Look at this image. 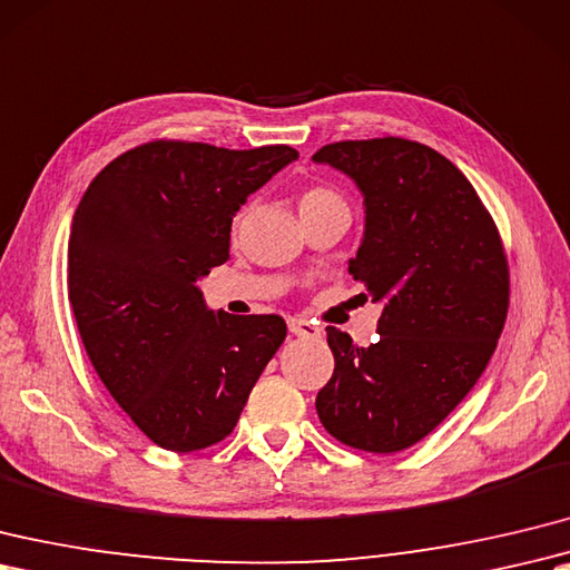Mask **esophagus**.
I'll return each mask as SVG.
<instances>
[{"label": "esophagus", "instance_id": "obj_1", "mask_svg": "<svg viewBox=\"0 0 570 570\" xmlns=\"http://www.w3.org/2000/svg\"><path fill=\"white\" fill-rule=\"evenodd\" d=\"M288 333L296 335V337H321V327H317L315 323L306 321V317H291L288 321Z\"/></svg>", "mask_w": 570, "mask_h": 570}]
</instances>
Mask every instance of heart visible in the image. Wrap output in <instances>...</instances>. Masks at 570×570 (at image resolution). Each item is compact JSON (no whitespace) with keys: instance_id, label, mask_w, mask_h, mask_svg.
Returning a JSON list of instances; mask_svg holds the SVG:
<instances>
[{"instance_id":"1","label":"heart","mask_w":570,"mask_h":570,"mask_svg":"<svg viewBox=\"0 0 570 570\" xmlns=\"http://www.w3.org/2000/svg\"><path fill=\"white\" fill-rule=\"evenodd\" d=\"M298 208L301 214H311V210H323V208H347L342 196L335 194L333 189L325 187H311L301 194L298 198Z\"/></svg>"}]
</instances>
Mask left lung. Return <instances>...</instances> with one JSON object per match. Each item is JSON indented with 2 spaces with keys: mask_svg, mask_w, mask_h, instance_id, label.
I'll return each mask as SVG.
<instances>
[{
  "mask_svg": "<svg viewBox=\"0 0 570 570\" xmlns=\"http://www.w3.org/2000/svg\"><path fill=\"white\" fill-rule=\"evenodd\" d=\"M313 163L364 196L350 274L383 306L368 347L327 327L335 372L317 391V417L342 444L401 452L440 425L491 362L510 296L500 235L471 181L428 145L345 140Z\"/></svg>",
  "mask_w": 570,
  "mask_h": 570,
  "instance_id": "8db88e82",
  "label": "left lung"
}]
</instances>
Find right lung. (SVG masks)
<instances>
[{"instance_id": "right-lung-1", "label": "right lung", "mask_w": 570, "mask_h": 570, "mask_svg": "<svg viewBox=\"0 0 570 570\" xmlns=\"http://www.w3.org/2000/svg\"><path fill=\"white\" fill-rule=\"evenodd\" d=\"M298 160L288 145L157 140L106 165L79 202L68 296L126 415L169 452L225 440L286 337L279 315L210 311L198 282L228 259L233 216Z\"/></svg>"}]
</instances>
